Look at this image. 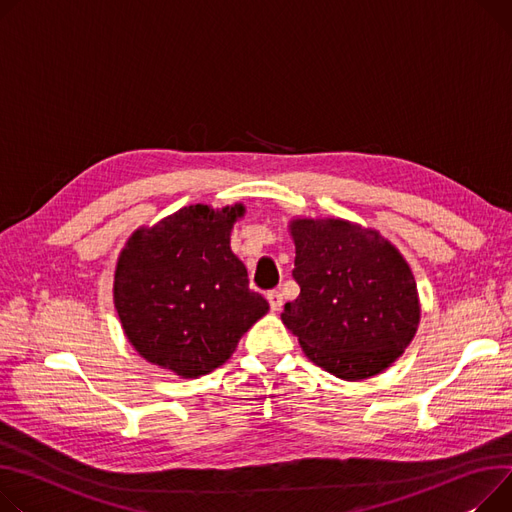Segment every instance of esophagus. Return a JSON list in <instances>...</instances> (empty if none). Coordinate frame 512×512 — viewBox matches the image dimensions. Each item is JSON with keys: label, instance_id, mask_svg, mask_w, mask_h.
Returning <instances> with one entry per match:
<instances>
[{"label": "esophagus", "instance_id": "esophagus-1", "mask_svg": "<svg viewBox=\"0 0 512 512\" xmlns=\"http://www.w3.org/2000/svg\"><path fill=\"white\" fill-rule=\"evenodd\" d=\"M267 302L271 306V311H280L282 304H284V296L280 290H269L267 292Z\"/></svg>", "mask_w": 512, "mask_h": 512}]
</instances>
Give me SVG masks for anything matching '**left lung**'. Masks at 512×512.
<instances>
[{"instance_id":"left-lung-1","label":"left lung","mask_w":512,"mask_h":512,"mask_svg":"<svg viewBox=\"0 0 512 512\" xmlns=\"http://www.w3.org/2000/svg\"><path fill=\"white\" fill-rule=\"evenodd\" d=\"M300 286L282 321L315 364L368 379L393 364L420 321L410 265L377 230L346 220H294Z\"/></svg>"}]
</instances>
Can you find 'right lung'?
I'll return each instance as SVG.
<instances>
[{"label": "right lung", "mask_w": 512, "mask_h": 512, "mask_svg": "<svg viewBox=\"0 0 512 512\" xmlns=\"http://www.w3.org/2000/svg\"><path fill=\"white\" fill-rule=\"evenodd\" d=\"M245 208L189 206L138 230L115 271V306L133 348L191 379L224 364L269 304L249 288L230 251L232 222Z\"/></svg>", "instance_id": "add662e5"}]
</instances>
